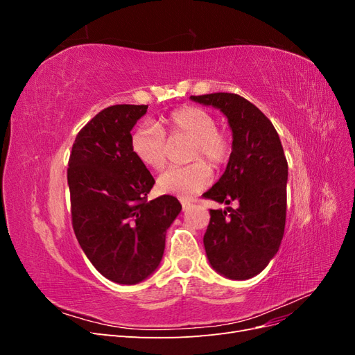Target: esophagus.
<instances>
[{
	"label": "esophagus",
	"instance_id": "esophagus-1",
	"mask_svg": "<svg viewBox=\"0 0 355 355\" xmlns=\"http://www.w3.org/2000/svg\"><path fill=\"white\" fill-rule=\"evenodd\" d=\"M189 207H192V204H191V202H188V201H185V200H182V209H184V210H188Z\"/></svg>",
	"mask_w": 355,
	"mask_h": 355
}]
</instances>
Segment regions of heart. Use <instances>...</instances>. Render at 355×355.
Here are the masks:
<instances>
[{
  "mask_svg": "<svg viewBox=\"0 0 355 355\" xmlns=\"http://www.w3.org/2000/svg\"><path fill=\"white\" fill-rule=\"evenodd\" d=\"M218 125V118L210 111L198 106H182L161 118V130L153 124L136 128L130 139V148L139 163L159 171L167 164L166 136L168 139H189L192 144L188 158L196 163L168 168L158 178L157 187L163 194L191 198L206 189L211 182L210 167L198 159H206L213 168H219L227 164L232 155V139Z\"/></svg>",
  "mask_w": 355,
  "mask_h": 355,
  "instance_id": "b5f03b06",
  "label": "heart"
}]
</instances>
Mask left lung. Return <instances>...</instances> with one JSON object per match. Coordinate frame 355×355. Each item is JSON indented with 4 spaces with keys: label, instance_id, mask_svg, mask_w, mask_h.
Returning <instances> with one entry per match:
<instances>
[{
    "label": "left lung",
    "instance_id": "8db88e82",
    "mask_svg": "<svg viewBox=\"0 0 355 355\" xmlns=\"http://www.w3.org/2000/svg\"><path fill=\"white\" fill-rule=\"evenodd\" d=\"M228 118L232 155L220 179L202 197L239 202V209L210 210L204 234L209 262L231 280H249L278 252L286 225L287 159L280 137L265 114L234 93L191 96Z\"/></svg>",
    "mask_w": 355,
    "mask_h": 355
}]
</instances>
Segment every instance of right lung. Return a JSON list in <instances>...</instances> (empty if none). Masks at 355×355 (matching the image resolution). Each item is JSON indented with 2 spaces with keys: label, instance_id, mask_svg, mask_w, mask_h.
I'll return each mask as SVG.
<instances>
[{
  "label": "right lung",
  "instance_id": "add662e5",
  "mask_svg": "<svg viewBox=\"0 0 355 355\" xmlns=\"http://www.w3.org/2000/svg\"><path fill=\"white\" fill-rule=\"evenodd\" d=\"M148 105H112L75 137L68 163L72 228L103 277L141 283L161 262L166 232L182 210L178 198L148 201L155 180L130 148L132 128Z\"/></svg>",
  "mask_w": 355,
  "mask_h": 355
}]
</instances>
